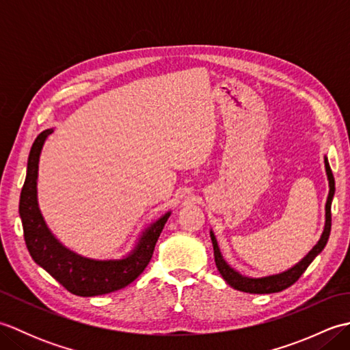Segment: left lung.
Wrapping results in <instances>:
<instances>
[{"mask_svg": "<svg viewBox=\"0 0 350 350\" xmlns=\"http://www.w3.org/2000/svg\"><path fill=\"white\" fill-rule=\"evenodd\" d=\"M325 170H326V176H328V182H329V194L328 198H326V204H325V227H323V233L321 236V239L314 245L313 250H311L308 254L304 257L301 262L296 263L295 266L290 267V269L275 273V275H267V277L262 278H251V277H245V275L239 273L234 271L232 266H230L224 257H222L217 237H215L213 232L211 230V239L213 245V256H215V263H217V267L219 273L222 275V278L226 280L227 284L232 286L236 290H241V292H247V293H277L290 287L293 282L298 281L301 275L306 272L310 263L321 254L322 250L325 248L326 242L329 239V233H331V203H332V197L334 192H336V180H334L332 171L329 167L328 158H325Z\"/></svg>", "mask_w": 350, "mask_h": 350, "instance_id": "obj_1", "label": "left lung"}]
</instances>
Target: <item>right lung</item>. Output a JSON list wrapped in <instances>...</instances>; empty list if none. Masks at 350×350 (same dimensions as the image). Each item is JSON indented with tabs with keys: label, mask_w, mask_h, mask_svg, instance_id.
Returning a JSON list of instances; mask_svg holds the SVG:
<instances>
[{
	"label": "right lung",
	"mask_w": 350,
	"mask_h": 350,
	"mask_svg": "<svg viewBox=\"0 0 350 350\" xmlns=\"http://www.w3.org/2000/svg\"><path fill=\"white\" fill-rule=\"evenodd\" d=\"M52 132L54 129L43 131L33 143L27 163V177L21 191L19 215L29 256L73 295L98 296L116 292L131 284L146 269L171 211L152 222L141 233L129 254L122 258H88L66 248L48 228L37 203L39 159L44 141Z\"/></svg>",
	"instance_id": "1"
}]
</instances>
